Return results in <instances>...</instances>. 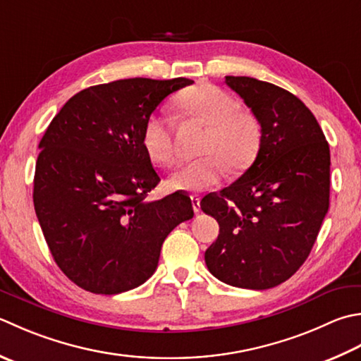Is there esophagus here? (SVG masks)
I'll list each match as a JSON object with an SVG mask.
<instances>
[{"label": "esophagus", "instance_id": "34e87169", "mask_svg": "<svg viewBox=\"0 0 361 361\" xmlns=\"http://www.w3.org/2000/svg\"><path fill=\"white\" fill-rule=\"evenodd\" d=\"M190 202H192L194 213H200V197L199 195H192V197H190Z\"/></svg>", "mask_w": 361, "mask_h": 361}]
</instances>
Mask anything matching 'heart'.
<instances>
[{
    "label": "heart",
    "mask_w": 361,
    "mask_h": 361,
    "mask_svg": "<svg viewBox=\"0 0 361 361\" xmlns=\"http://www.w3.org/2000/svg\"><path fill=\"white\" fill-rule=\"evenodd\" d=\"M189 117L208 126L200 153L204 157L183 164L169 178V188L186 192H200L219 185L225 164L233 171L249 166L255 158L261 140L258 120L239 109L228 92L211 84H202L185 92L178 100ZM142 144L153 162L172 166L176 159L173 125L166 112L148 116L142 131Z\"/></svg>",
    "instance_id": "b5f03b06"
}]
</instances>
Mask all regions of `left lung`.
Masks as SVG:
<instances>
[{
	"mask_svg": "<svg viewBox=\"0 0 361 361\" xmlns=\"http://www.w3.org/2000/svg\"><path fill=\"white\" fill-rule=\"evenodd\" d=\"M261 126L253 164L200 202L219 222L204 252L224 283L269 289L305 263L329 211L330 148L305 104L291 92L249 76H225Z\"/></svg>",
	"mask_w": 361,
	"mask_h": 361,
	"instance_id": "obj_1",
	"label": "left lung"
}]
</instances>
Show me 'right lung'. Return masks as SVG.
Listing matches in <instances>:
<instances>
[{
  "instance_id": "1",
  "label": "right lung",
  "mask_w": 361,
  "mask_h": 361,
  "mask_svg": "<svg viewBox=\"0 0 361 361\" xmlns=\"http://www.w3.org/2000/svg\"><path fill=\"white\" fill-rule=\"evenodd\" d=\"M188 78H130L78 92L42 137L34 209L67 277L94 294L137 288L157 271L161 247L194 216L186 194L145 197L161 181L142 144L148 116Z\"/></svg>"
}]
</instances>
